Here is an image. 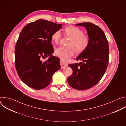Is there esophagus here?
<instances>
[{"instance_id": "1", "label": "esophagus", "mask_w": 126, "mask_h": 126, "mask_svg": "<svg viewBox=\"0 0 126 126\" xmlns=\"http://www.w3.org/2000/svg\"><path fill=\"white\" fill-rule=\"evenodd\" d=\"M60 65H61V68L62 69H63V68L66 67L68 66V64H67V63H66L63 62V61L62 60H60Z\"/></svg>"}]
</instances>
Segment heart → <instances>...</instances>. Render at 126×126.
I'll use <instances>...</instances> for the list:
<instances>
[{"label": "heart", "instance_id": "b5f03b06", "mask_svg": "<svg viewBox=\"0 0 126 126\" xmlns=\"http://www.w3.org/2000/svg\"><path fill=\"white\" fill-rule=\"evenodd\" d=\"M65 37H70L67 42L68 46H61L55 49L54 54L62 61H66L72 57L75 52L77 54H80L84 52L89 44V37L84 34V31L80 28L74 26H68L63 30ZM60 31H56L51 35L53 43L57 44L61 39Z\"/></svg>", "mask_w": 126, "mask_h": 126}]
</instances>
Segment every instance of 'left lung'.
I'll return each mask as SVG.
<instances>
[{"mask_svg": "<svg viewBox=\"0 0 126 126\" xmlns=\"http://www.w3.org/2000/svg\"><path fill=\"white\" fill-rule=\"evenodd\" d=\"M76 24L86 27L90 41L86 50L76 58L83 62L68 65L73 73L67 81L74 89L83 90L96 85L103 77L109 63V47L104 31L98 26L91 22Z\"/></svg>", "mask_w": 126, "mask_h": 126, "instance_id": "1", "label": "left lung"}]
</instances>
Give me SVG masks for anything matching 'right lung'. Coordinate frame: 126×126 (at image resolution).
<instances>
[{"label": "right lung", "mask_w": 126, "mask_h": 126, "mask_svg": "<svg viewBox=\"0 0 126 126\" xmlns=\"http://www.w3.org/2000/svg\"><path fill=\"white\" fill-rule=\"evenodd\" d=\"M61 24L39 19L23 27L15 49V65L20 78L28 86L40 90L48 86L52 77L60 69V59L54 52L51 35ZM50 57L46 61L42 59Z\"/></svg>", "instance_id": "add662e5"}]
</instances>
